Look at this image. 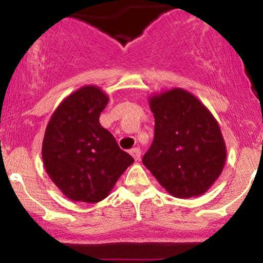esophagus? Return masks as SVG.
<instances>
[{
	"mask_svg": "<svg viewBox=\"0 0 263 263\" xmlns=\"http://www.w3.org/2000/svg\"><path fill=\"white\" fill-rule=\"evenodd\" d=\"M132 155V157L136 159V161H140L141 158V149L138 148V147H135V148L131 149V152H129Z\"/></svg>",
	"mask_w": 263,
	"mask_h": 263,
	"instance_id": "34e87169",
	"label": "esophagus"
}]
</instances>
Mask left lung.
I'll return each mask as SVG.
<instances>
[{
	"label": "left lung",
	"mask_w": 263,
	"mask_h": 263,
	"mask_svg": "<svg viewBox=\"0 0 263 263\" xmlns=\"http://www.w3.org/2000/svg\"><path fill=\"white\" fill-rule=\"evenodd\" d=\"M155 138L142 163L171 195L199 197L218 180L226 162L219 122L182 87L151 95Z\"/></svg>",
	"instance_id": "8db88e82"
}]
</instances>
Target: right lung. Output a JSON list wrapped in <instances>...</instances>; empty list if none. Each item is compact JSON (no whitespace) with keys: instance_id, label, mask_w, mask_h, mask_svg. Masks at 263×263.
Segmentation results:
<instances>
[{"instance_id":"right-lung-1","label":"right lung","mask_w":263,"mask_h":263,"mask_svg":"<svg viewBox=\"0 0 263 263\" xmlns=\"http://www.w3.org/2000/svg\"><path fill=\"white\" fill-rule=\"evenodd\" d=\"M107 102L108 96L99 86H81L60 102L45 128V172L73 201L104 200L135 162L99 121Z\"/></svg>"}]
</instances>
